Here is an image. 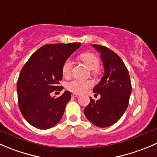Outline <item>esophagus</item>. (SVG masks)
<instances>
[{"label": "esophagus", "mask_w": 157, "mask_h": 157, "mask_svg": "<svg viewBox=\"0 0 157 157\" xmlns=\"http://www.w3.org/2000/svg\"><path fill=\"white\" fill-rule=\"evenodd\" d=\"M72 96L73 97V98H78V97L80 96V94H78L72 93Z\"/></svg>", "instance_id": "esophagus-1"}]
</instances>
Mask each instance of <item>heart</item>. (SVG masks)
Wrapping results in <instances>:
<instances>
[{
	"instance_id": "heart-1",
	"label": "heart",
	"mask_w": 157,
	"mask_h": 157,
	"mask_svg": "<svg viewBox=\"0 0 157 157\" xmlns=\"http://www.w3.org/2000/svg\"><path fill=\"white\" fill-rule=\"evenodd\" d=\"M79 58L84 62V63L90 69H92V74L95 75L98 73V68L100 65L99 58L97 55L93 53H83L79 56ZM72 61L69 59H67L63 63L62 67V73L63 76L68 77L70 75L71 70H72ZM93 83L89 80H82V79L75 78L69 82L67 84V88L70 91L75 94H81L86 91L88 88L92 86Z\"/></svg>"
}]
</instances>
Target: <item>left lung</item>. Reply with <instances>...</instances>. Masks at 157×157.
Segmentation results:
<instances>
[{"label": "left lung", "instance_id": "8db88e82", "mask_svg": "<svg viewBox=\"0 0 157 157\" xmlns=\"http://www.w3.org/2000/svg\"><path fill=\"white\" fill-rule=\"evenodd\" d=\"M100 51L104 67V75L94 88L98 101L90 98V103L84 109L87 119L94 125L109 127L119 121L129 103L132 83L122 59L114 51L100 44H94Z\"/></svg>", "mask_w": 157, "mask_h": 157}]
</instances>
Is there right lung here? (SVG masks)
<instances>
[{
    "instance_id": "right-lung-1",
    "label": "right lung",
    "mask_w": 157,
    "mask_h": 157,
    "mask_svg": "<svg viewBox=\"0 0 157 157\" xmlns=\"http://www.w3.org/2000/svg\"><path fill=\"white\" fill-rule=\"evenodd\" d=\"M81 43L48 44L37 50L24 65L17 81L19 108L25 120L32 126L48 129L59 122L70 101L71 93L51 96L60 91L63 63Z\"/></svg>"
}]
</instances>
